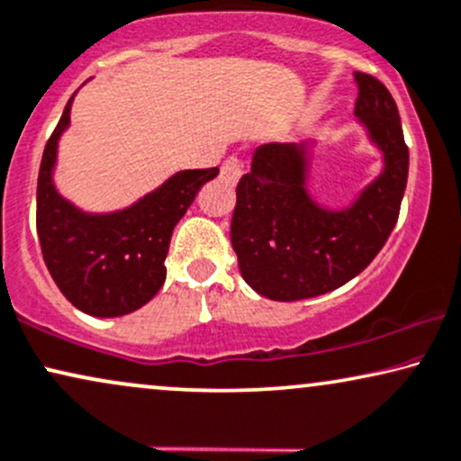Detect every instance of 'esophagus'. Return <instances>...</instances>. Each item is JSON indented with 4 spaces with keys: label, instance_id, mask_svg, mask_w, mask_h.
I'll use <instances>...</instances> for the list:
<instances>
[{
    "label": "esophagus",
    "instance_id": "1",
    "mask_svg": "<svg viewBox=\"0 0 461 461\" xmlns=\"http://www.w3.org/2000/svg\"><path fill=\"white\" fill-rule=\"evenodd\" d=\"M242 174H244V166L238 157H230V159L221 166V180H225V183L230 185H236Z\"/></svg>",
    "mask_w": 461,
    "mask_h": 461
}]
</instances>
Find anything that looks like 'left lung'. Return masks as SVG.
<instances>
[{"instance_id": "left-lung-1", "label": "left lung", "mask_w": 461, "mask_h": 461, "mask_svg": "<svg viewBox=\"0 0 461 461\" xmlns=\"http://www.w3.org/2000/svg\"><path fill=\"white\" fill-rule=\"evenodd\" d=\"M353 76L355 116L383 167L351 203L325 206L308 191L314 140L261 144L236 187L231 247L244 281L267 300L295 302L342 287L376 258L398 221L409 178L398 106L375 76Z\"/></svg>"}]
</instances>
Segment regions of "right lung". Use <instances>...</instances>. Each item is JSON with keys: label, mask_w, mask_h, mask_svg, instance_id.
Wrapping results in <instances>:
<instances>
[{"label": "right lung", "mask_w": 461, "mask_h": 461, "mask_svg": "<svg viewBox=\"0 0 461 461\" xmlns=\"http://www.w3.org/2000/svg\"><path fill=\"white\" fill-rule=\"evenodd\" d=\"M74 97L76 93L40 163V247L52 281L72 306L91 317H123L142 308L161 289L174 225L187 212L202 185L217 176L219 167L180 170L119 211H83L55 185L59 140L69 127Z\"/></svg>", "instance_id": "1"}]
</instances>
